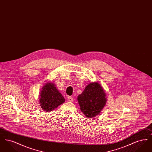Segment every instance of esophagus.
I'll return each instance as SVG.
<instances>
[{
	"instance_id": "obj_1",
	"label": "esophagus",
	"mask_w": 152,
	"mask_h": 152,
	"mask_svg": "<svg viewBox=\"0 0 152 152\" xmlns=\"http://www.w3.org/2000/svg\"><path fill=\"white\" fill-rule=\"evenodd\" d=\"M68 101H70V102L73 101V98L72 97H71V96H68Z\"/></svg>"
}]
</instances>
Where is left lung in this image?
<instances>
[{"instance_id":"8db88e82","label":"left lung","mask_w":152,"mask_h":152,"mask_svg":"<svg viewBox=\"0 0 152 152\" xmlns=\"http://www.w3.org/2000/svg\"><path fill=\"white\" fill-rule=\"evenodd\" d=\"M105 96V91L100 84L97 82L88 84L77 97L81 111L89 118L98 115L107 103Z\"/></svg>"}]
</instances>
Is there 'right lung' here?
I'll list each match as a JSON object with an SVG mask.
<instances>
[{"label":"right lung","instance_id":"obj_1","mask_svg":"<svg viewBox=\"0 0 152 152\" xmlns=\"http://www.w3.org/2000/svg\"><path fill=\"white\" fill-rule=\"evenodd\" d=\"M55 86L52 83H47L41 90L39 102L45 112H51L65 102V99Z\"/></svg>","mask_w":152,"mask_h":152}]
</instances>
